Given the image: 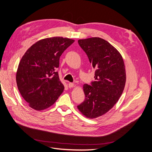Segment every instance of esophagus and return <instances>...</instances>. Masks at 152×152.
<instances>
[{
  "label": "esophagus",
  "instance_id": "obj_1",
  "mask_svg": "<svg viewBox=\"0 0 152 152\" xmlns=\"http://www.w3.org/2000/svg\"><path fill=\"white\" fill-rule=\"evenodd\" d=\"M68 87H70V88H72V87H74V84L72 83V82H69V83H68Z\"/></svg>",
  "mask_w": 152,
  "mask_h": 152
}]
</instances>
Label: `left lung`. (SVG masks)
<instances>
[{"mask_svg":"<svg viewBox=\"0 0 152 152\" xmlns=\"http://www.w3.org/2000/svg\"><path fill=\"white\" fill-rule=\"evenodd\" d=\"M95 70V80L91 86L84 84V102L77 106L88 118L107 113L118 102L125 87L126 68L118 50L107 40L91 37L78 40Z\"/></svg>","mask_w":152,"mask_h":152,"instance_id":"8db88e82","label":"left lung"}]
</instances>
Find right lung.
Here are the masks:
<instances>
[{
    "mask_svg": "<svg viewBox=\"0 0 152 152\" xmlns=\"http://www.w3.org/2000/svg\"><path fill=\"white\" fill-rule=\"evenodd\" d=\"M74 40L45 38L34 44L21 58L16 72L18 90L29 107L37 111L49 108L65 89L56 69L59 58Z\"/></svg>",
    "mask_w": 152,
    "mask_h": 152,
    "instance_id": "add662e5",
    "label": "right lung"
}]
</instances>
